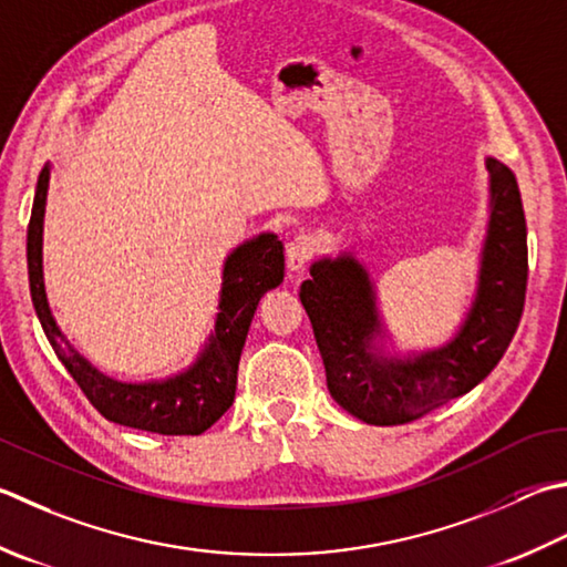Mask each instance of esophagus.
I'll use <instances>...</instances> for the list:
<instances>
[{
	"mask_svg": "<svg viewBox=\"0 0 567 567\" xmlns=\"http://www.w3.org/2000/svg\"><path fill=\"white\" fill-rule=\"evenodd\" d=\"M315 255V240L309 236H297L287 243V268L290 272H299L307 265V260Z\"/></svg>",
	"mask_w": 567,
	"mask_h": 567,
	"instance_id": "34e87169",
	"label": "esophagus"
}]
</instances>
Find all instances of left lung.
<instances>
[{"label": "left lung", "mask_w": 567, "mask_h": 567, "mask_svg": "<svg viewBox=\"0 0 567 567\" xmlns=\"http://www.w3.org/2000/svg\"><path fill=\"white\" fill-rule=\"evenodd\" d=\"M489 220L472 305L440 347L395 351L375 280L353 248L321 255L299 299L309 315L334 401L369 425H403L470 393L502 361L524 312L526 218L514 172L486 157Z\"/></svg>", "instance_id": "8db88e82"}]
</instances>
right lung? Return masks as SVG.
<instances>
[{
  "mask_svg": "<svg viewBox=\"0 0 567 567\" xmlns=\"http://www.w3.org/2000/svg\"><path fill=\"white\" fill-rule=\"evenodd\" d=\"M51 169V162L43 166L33 192L27 265L31 302L55 357L110 423L159 432V435H202L236 398L238 361L255 309L260 297L275 290L285 277L282 243L272 233H260L226 255L214 331L186 369L152 381H117L71 347L51 312L47 280H43V218H47Z\"/></svg>",
  "mask_w": 567,
  "mask_h": 567,
  "instance_id": "add662e5",
  "label": "right lung"
}]
</instances>
